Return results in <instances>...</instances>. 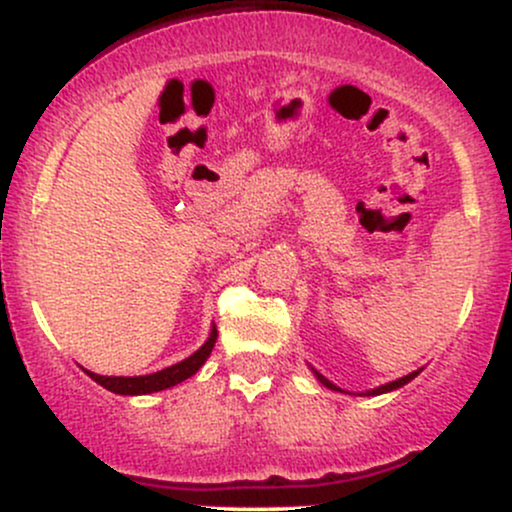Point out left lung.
Masks as SVG:
<instances>
[{
	"mask_svg": "<svg viewBox=\"0 0 512 512\" xmlns=\"http://www.w3.org/2000/svg\"><path fill=\"white\" fill-rule=\"evenodd\" d=\"M310 370H313V375L317 380H320L322 385L327 387V390H334V392H346V390H342V387H337L332 383V380H327L325 375L322 373H317V370L310 366ZM421 370L424 368H419V370H411L409 375H404V378H397V380H392V383H385V385H380V387H375V390H366V392H358V395H368V397H375V395H385V392H392V390H399V387H404L407 383H411V380L416 378V375L421 373ZM346 395H351V392H346Z\"/></svg>",
	"mask_w": 512,
	"mask_h": 512,
	"instance_id": "1",
	"label": "left lung"
}]
</instances>
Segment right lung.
Instances as JSON below:
<instances>
[{"label": "right lung", "mask_w": 512, "mask_h": 512, "mask_svg": "<svg viewBox=\"0 0 512 512\" xmlns=\"http://www.w3.org/2000/svg\"><path fill=\"white\" fill-rule=\"evenodd\" d=\"M216 344V327H211L207 342H204L192 356L182 358L180 363H173V366L156 370L151 375H134V378H125V375H98L86 370V375L91 380H96L98 385L105 387V390L115 392V395H151V392L168 390V387L182 383V380L192 378L199 368L204 366L211 349Z\"/></svg>", "instance_id": "obj_1"}]
</instances>
